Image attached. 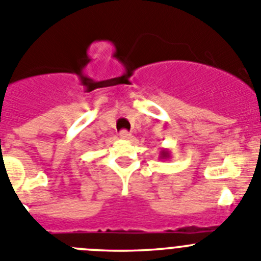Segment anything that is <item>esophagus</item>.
<instances>
[{"instance_id":"34e87169","label":"esophagus","mask_w":261,"mask_h":261,"mask_svg":"<svg viewBox=\"0 0 261 261\" xmlns=\"http://www.w3.org/2000/svg\"><path fill=\"white\" fill-rule=\"evenodd\" d=\"M119 136H121V139H125V140H127V139H131V134L128 133V131H126V130L121 131V133H119Z\"/></svg>"}]
</instances>
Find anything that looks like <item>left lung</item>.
Returning a JSON list of instances; mask_svg holds the SVG:
<instances>
[{"instance_id": "left-lung-1", "label": "left lung", "mask_w": 261, "mask_h": 261, "mask_svg": "<svg viewBox=\"0 0 261 261\" xmlns=\"http://www.w3.org/2000/svg\"><path fill=\"white\" fill-rule=\"evenodd\" d=\"M171 158V153H170L169 149H166V148H162V149L160 150V160H170Z\"/></svg>"}]
</instances>
